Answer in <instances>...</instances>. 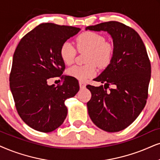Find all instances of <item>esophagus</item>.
I'll return each instance as SVG.
<instances>
[{
  "label": "esophagus",
  "mask_w": 160,
  "mask_h": 160,
  "mask_svg": "<svg viewBox=\"0 0 160 160\" xmlns=\"http://www.w3.org/2000/svg\"><path fill=\"white\" fill-rule=\"evenodd\" d=\"M79 84H80V88H85V87H86V82H82V81H80V82H79Z\"/></svg>",
  "instance_id": "esophagus-1"
}]
</instances>
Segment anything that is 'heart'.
I'll return each instance as SVG.
<instances>
[{"mask_svg": "<svg viewBox=\"0 0 160 160\" xmlns=\"http://www.w3.org/2000/svg\"><path fill=\"white\" fill-rule=\"evenodd\" d=\"M76 46L79 52H85L86 62L84 66H73L68 68L67 74L80 80H88L96 75V65L103 68L111 63L114 54V45L106 40L103 35L92 31L84 32L76 38ZM76 49L68 42H64L60 49V54L64 63L70 65L74 62Z\"/></svg>", "mask_w": 160, "mask_h": 160, "instance_id": "1", "label": "heart"}]
</instances>
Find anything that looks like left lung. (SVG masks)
Wrapping results in <instances>:
<instances>
[{
    "instance_id": "left-lung-1",
    "label": "left lung",
    "mask_w": 160,
    "mask_h": 160,
    "mask_svg": "<svg viewBox=\"0 0 160 160\" xmlns=\"http://www.w3.org/2000/svg\"><path fill=\"white\" fill-rule=\"evenodd\" d=\"M88 29L107 32L114 45L112 62L94 79L104 86H86L92 93L87 102L88 115L98 128L117 132L134 122L146 104L151 62L140 36L132 28L108 21L88 26ZM110 84L114 88L107 91Z\"/></svg>"
}]
</instances>
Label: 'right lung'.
Listing matches in <instances>:
<instances>
[{"mask_svg": "<svg viewBox=\"0 0 160 160\" xmlns=\"http://www.w3.org/2000/svg\"><path fill=\"white\" fill-rule=\"evenodd\" d=\"M80 30L42 23L26 34L16 48L10 89L19 116L36 131L48 133L60 126L67 116L65 100L78 92V81L73 77L65 76L62 84L58 86H48L47 81L61 77L65 63L60 57V47Z\"/></svg>", "mask_w": 160, "mask_h": 160, "instance_id": "1", "label": "right lung"}]
</instances>
